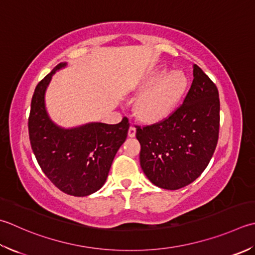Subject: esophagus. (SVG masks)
<instances>
[{
	"label": "esophagus",
	"mask_w": 255,
	"mask_h": 255,
	"mask_svg": "<svg viewBox=\"0 0 255 255\" xmlns=\"http://www.w3.org/2000/svg\"><path fill=\"white\" fill-rule=\"evenodd\" d=\"M128 136L131 137V138H133L134 136H136V128H134L133 126H130V128H129Z\"/></svg>",
	"instance_id": "esophagus-1"
}]
</instances>
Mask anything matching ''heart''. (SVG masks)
Returning a JSON list of instances; mask_svg holds the SVG:
<instances>
[{"label": "heart", "mask_w": 255, "mask_h": 255, "mask_svg": "<svg viewBox=\"0 0 255 255\" xmlns=\"http://www.w3.org/2000/svg\"><path fill=\"white\" fill-rule=\"evenodd\" d=\"M186 87L187 78L182 72L154 69L139 84V92L143 93L134 104L136 115L148 123L161 121L172 113Z\"/></svg>", "instance_id": "heart-1"}]
</instances>
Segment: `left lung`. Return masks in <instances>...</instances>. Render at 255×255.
Returning a JSON list of instances; mask_svg holds the SVG:
<instances>
[{
  "mask_svg": "<svg viewBox=\"0 0 255 255\" xmlns=\"http://www.w3.org/2000/svg\"><path fill=\"white\" fill-rule=\"evenodd\" d=\"M220 101L216 85L193 65V81L183 104L164 121L137 127L140 166L154 186L178 190L204 171L216 150Z\"/></svg>",
  "mask_w": 255,
  "mask_h": 255,
  "instance_id": "obj_1",
  "label": "left lung"
}]
</instances>
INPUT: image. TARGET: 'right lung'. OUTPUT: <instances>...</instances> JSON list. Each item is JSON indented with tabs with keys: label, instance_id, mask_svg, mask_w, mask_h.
<instances>
[{
	"label": "right lung",
	"instance_id": "obj_1",
	"mask_svg": "<svg viewBox=\"0 0 255 255\" xmlns=\"http://www.w3.org/2000/svg\"><path fill=\"white\" fill-rule=\"evenodd\" d=\"M67 66L61 63L37 84L28 118L29 140L43 172L59 190L86 197L101 189L115 156L127 138L129 123L92 122L65 128L49 117L45 94L53 75Z\"/></svg>",
	"mask_w": 255,
	"mask_h": 255
}]
</instances>
